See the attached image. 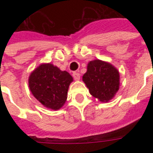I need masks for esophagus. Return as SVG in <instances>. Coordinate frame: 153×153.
I'll return each instance as SVG.
<instances>
[{
	"label": "esophagus",
	"instance_id": "obj_1",
	"mask_svg": "<svg viewBox=\"0 0 153 153\" xmlns=\"http://www.w3.org/2000/svg\"><path fill=\"white\" fill-rule=\"evenodd\" d=\"M73 77L74 80H79L80 79V74L79 73H77V72H74L73 73Z\"/></svg>",
	"mask_w": 153,
	"mask_h": 153
}]
</instances>
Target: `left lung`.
<instances>
[{
	"label": "left lung",
	"instance_id": "1",
	"mask_svg": "<svg viewBox=\"0 0 153 153\" xmlns=\"http://www.w3.org/2000/svg\"><path fill=\"white\" fill-rule=\"evenodd\" d=\"M83 81L92 96L102 102H108L120 88V73L109 62L94 60L88 64Z\"/></svg>",
	"mask_w": 153,
	"mask_h": 153
}]
</instances>
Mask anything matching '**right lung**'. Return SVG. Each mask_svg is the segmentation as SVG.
<instances>
[{
  "label": "right lung",
  "mask_w": 153,
  "mask_h": 153,
  "mask_svg": "<svg viewBox=\"0 0 153 153\" xmlns=\"http://www.w3.org/2000/svg\"><path fill=\"white\" fill-rule=\"evenodd\" d=\"M73 77L53 64L42 63L28 77V87L38 102L48 109H60L67 99Z\"/></svg>",
  "instance_id": "1"
}]
</instances>
